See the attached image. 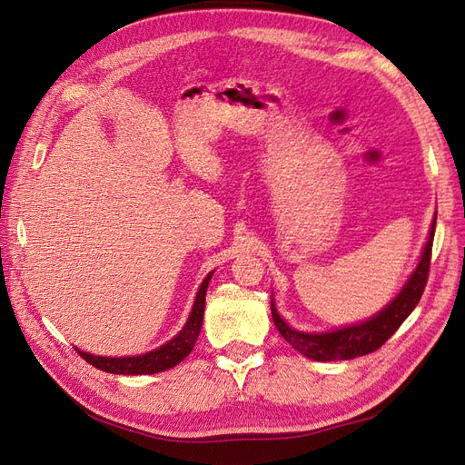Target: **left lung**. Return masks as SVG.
Instances as JSON below:
<instances>
[{
    "label": "left lung",
    "instance_id": "1",
    "mask_svg": "<svg viewBox=\"0 0 465 465\" xmlns=\"http://www.w3.org/2000/svg\"><path fill=\"white\" fill-rule=\"evenodd\" d=\"M434 224L432 221L430 236L423 250V256L413 272L411 279L407 281L403 291L393 299L382 312L371 318L369 322L357 323L330 333H304L292 330L285 320L281 318L272 302V318L279 333L285 337V341L299 351L301 355L312 361H347L369 355L372 351L382 347L390 337L398 331L403 320L413 312V308L423 297V291L429 279L430 270V256H432V238H434Z\"/></svg>",
    "mask_w": 465,
    "mask_h": 465
}]
</instances>
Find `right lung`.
Returning <instances> with one entry per match:
<instances>
[{
  "label": "right lung",
  "mask_w": 465,
  "mask_h": 465,
  "mask_svg": "<svg viewBox=\"0 0 465 465\" xmlns=\"http://www.w3.org/2000/svg\"><path fill=\"white\" fill-rule=\"evenodd\" d=\"M209 273L203 283L198 291V297H195L192 314L186 322L184 330H182L174 340H171L168 343H164L163 347L151 351V353L139 355V357H94L89 353H83V351L75 349L77 353L85 359L93 367H96L98 371H104L110 374H154L161 371H168L176 367L178 362L184 361L195 345V340H198L202 323H203V311H205V292H207V285L211 281Z\"/></svg>",
  "instance_id": "add662e5"
}]
</instances>
